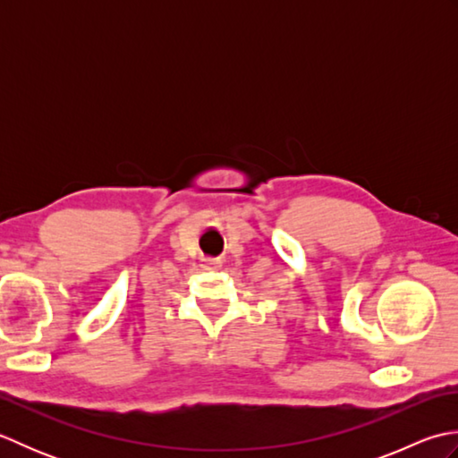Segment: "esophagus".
I'll list each match as a JSON object with an SVG mask.
<instances>
[{"mask_svg": "<svg viewBox=\"0 0 458 458\" xmlns=\"http://www.w3.org/2000/svg\"><path fill=\"white\" fill-rule=\"evenodd\" d=\"M204 264H207L208 267H218L220 261H218V259H214V258H207V259H204Z\"/></svg>", "mask_w": 458, "mask_h": 458, "instance_id": "34e87169", "label": "esophagus"}]
</instances>
